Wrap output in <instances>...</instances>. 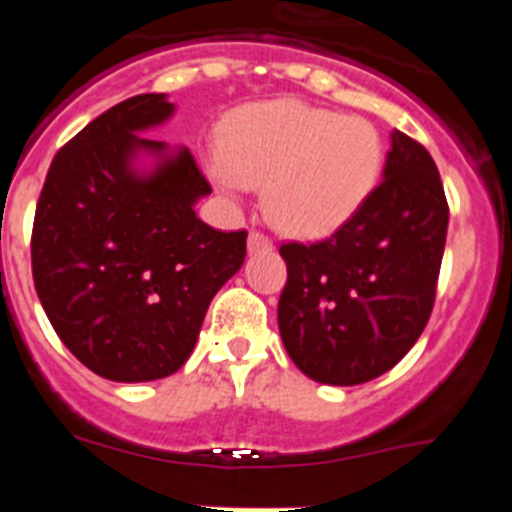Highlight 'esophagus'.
<instances>
[{
	"mask_svg": "<svg viewBox=\"0 0 512 512\" xmlns=\"http://www.w3.org/2000/svg\"><path fill=\"white\" fill-rule=\"evenodd\" d=\"M274 248V241H271L269 235L261 233V230H251L248 233V251L251 253H264Z\"/></svg>",
	"mask_w": 512,
	"mask_h": 512,
	"instance_id": "obj_1",
	"label": "esophagus"
}]
</instances>
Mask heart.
<instances>
[{"mask_svg": "<svg viewBox=\"0 0 512 512\" xmlns=\"http://www.w3.org/2000/svg\"><path fill=\"white\" fill-rule=\"evenodd\" d=\"M384 140L372 120L338 115L300 99L243 107L210 161L220 189L266 184L264 210L284 233L323 238L356 217L377 189Z\"/></svg>", "mask_w": 512, "mask_h": 512, "instance_id": "1", "label": "heart"}]
</instances>
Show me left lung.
<instances>
[{
  "label": "left lung",
  "mask_w": 512,
  "mask_h": 512,
  "mask_svg": "<svg viewBox=\"0 0 512 512\" xmlns=\"http://www.w3.org/2000/svg\"><path fill=\"white\" fill-rule=\"evenodd\" d=\"M446 228L431 153L395 133L384 179L356 217L325 241L279 246V333L297 369L343 387L390 372L431 318Z\"/></svg>",
  "instance_id": "8db88e82"
}]
</instances>
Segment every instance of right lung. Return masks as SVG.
<instances>
[{"label": "right lung", "instance_id": "add662e5", "mask_svg": "<svg viewBox=\"0 0 512 512\" xmlns=\"http://www.w3.org/2000/svg\"><path fill=\"white\" fill-rule=\"evenodd\" d=\"M171 112L164 94H138L94 117L53 156L35 207L40 305L63 346L112 382L182 369L210 300L246 259V230L194 215L212 187L192 153L135 135ZM140 147L162 156L151 177L129 169Z\"/></svg>", "mask_w": 512, "mask_h": 512}]
</instances>
